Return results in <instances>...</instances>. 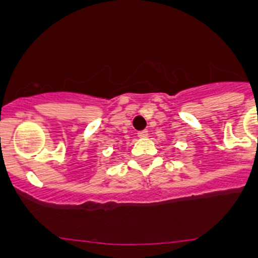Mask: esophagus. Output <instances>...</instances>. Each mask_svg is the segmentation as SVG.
Listing matches in <instances>:
<instances>
[{
	"label": "esophagus",
	"instance_id": "1",
	"mask_svg": "<svg viewBox=\"0 0 258 258\" xmlns=\"http://www.w3.org/2000/svg\"><path fill=\"white\" fill-rule=\"evenodd\" d=\"M148 135H149V132L146 131V130H143V131H140L139 134H137V136L141 137V139H144V137H148Z\"/></svg>",
	"mask_w": 258,
	"mask_h": 258
}]
</instances>
